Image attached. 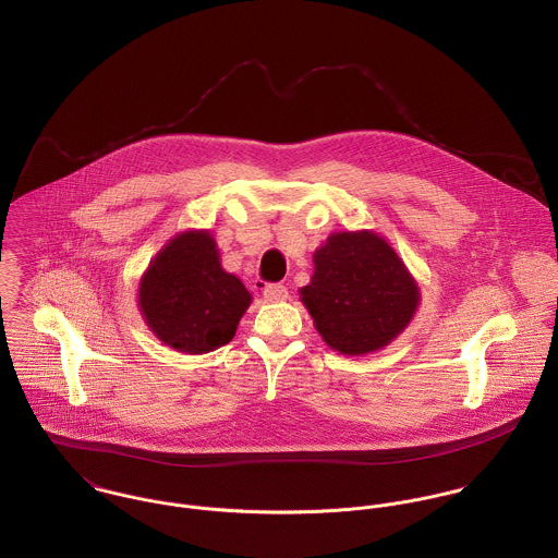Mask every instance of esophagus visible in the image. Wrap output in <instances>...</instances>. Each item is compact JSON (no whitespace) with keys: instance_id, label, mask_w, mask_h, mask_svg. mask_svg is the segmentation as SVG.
<instances>
[{"instance_id":"34e87169","label":"esophagus","mask_w":558,"mask_h":558,"mask_svg":"<svg viewBox=\"0 0 558 558\" xmlns=\"http://www.w3.org/2000/svg\"><path fill=\"white\" fill-rule=\"evenodd\" d=\"M287 298H289V291H287V287H282V284H267V287L263 289V300H265V302L276 304V302H284Z\"/></svg>"}]
</instances>
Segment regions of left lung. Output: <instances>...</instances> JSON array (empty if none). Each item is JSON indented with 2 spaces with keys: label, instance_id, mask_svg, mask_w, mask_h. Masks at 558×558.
Wrapping results in <instances>:
<instances>
[{
  "label": "left lung",
  "instance_id": "left-lung-1",
  "mask_svg": "<svg viewBox=\"0 0 558 558\" xmlns=\"http://www.w3.org/2000/svg\"><path fill=\"white\" fill-rule=\"evenodd\" d=\"M312 260L302 302L327 347L342 355L387 347L420 306L417 282L374 231L333 233Z\"/></svg>",
  "mask_w": 558,
  "mask_h": 558
}]
</instances>
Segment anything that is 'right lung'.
Listing matches in <instances>:
<instances>
[{
	"instance_id": "right-lung-1",
	"label": "right lung",
	"mask_w": 558,
	"mask_h": 558,
	"mask_svg": "<svg viewBox=\"0 0 558 558\" xmlns=\"http://www.w3.org/2000/svg\"><path fill=\"white\" fill-rule=\"evenodd\" d=\"M252 295L220 265L209 231L175 235L156 254L138 284V308L167 347L201 355L229 344Z\"/></svg>"
}]
</instances>
